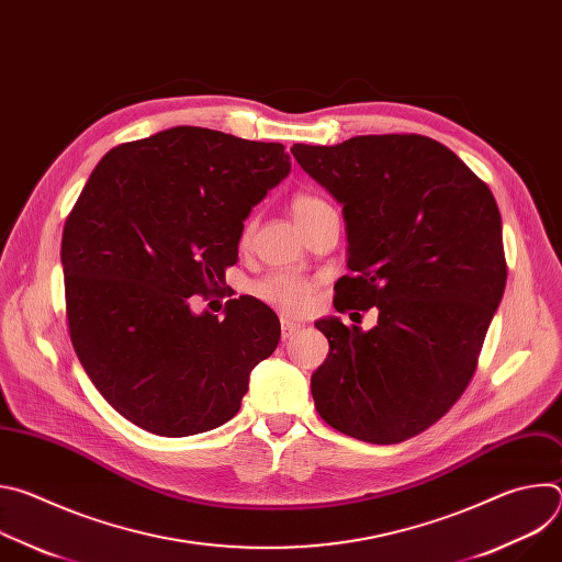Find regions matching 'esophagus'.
Here are the masks:
<instances>
[{
	"label": "esophagus",
	"mask_w": 562,
	"mask_h": 562,
	"mask_svg": "<svg viewBox=\"0 0 562 562\" xmlns=\"http://www.w3.org/2000/svg\"><path fill=\"white\" fill-rule=\"evenodd\" d=\"M300 331V325L293 323V319H282V340H291Z\"/></svg>",
	"instance_id": "34e87169"
}]
</instances>
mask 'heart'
Listing matches in <instances>:
<instances>
[{
    "instance_id": "b5f03b06",
    "label": "heart",
    "mask_w": 562,
    "mask_h": 562,
    "mask_svg": "<svg viewBox=\"0 0 562 562\" xmlns=\"http://www.w3.org/2000/svg\"><path fill=\"white\" fill-rule=\"evenodd\" d=\"M329 209H331V204L327 200H323L315 193H308V191H300L291 198V213L300 226L308 224L315 215L325 213ZM249 237H251V222H247V226L243 228V243H247ZM256 295L262 302L280 308L282 313L297 315V313L306 311V306L311 304L313 284H311V280H306L300 273L276 271L256 284Z\"/></svg>"
}]
</instances>
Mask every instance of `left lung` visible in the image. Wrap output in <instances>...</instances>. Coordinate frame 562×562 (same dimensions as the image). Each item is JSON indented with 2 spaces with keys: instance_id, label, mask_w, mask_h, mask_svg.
<instances>
[{
  "instance_id": "1",
  "label": "left lung",
  "mask_w": 562,
  "mask_h": 562,
  "mask_svg": "<svg viewBox=\"0 0 562 562\" xmlns=\"http://www.w3.org/2000/svg\"><path fill=\"white\" fill-rule=\"evenodd\" d=\"M291 153L342 204L351 276L336 284V308L378 306L369 331L338 317L315 323L329 340L311 375L315 409L364 442L414 438L464 393L505 293L494 193L453 150L416 133Z\"/></svg>"
}]
</instances>
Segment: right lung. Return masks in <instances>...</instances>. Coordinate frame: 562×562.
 I'll return each instance as SVG.
<instances>
[{
    "label": "right lung",
    "mask_w": 562,
    "mask_h": 562,
    "mask_svg": "<svg viewBox=\"0 0 562 562\" xmlns=\"http://www.w3.org/2000/svg\"><path fill=\"white\" fill-rule=\"evenodd\" d=\"M291 171L282 144L176 126L111 148L66 217L61 267L72 349L106 403L155 436L215 429L280 342L251 295L224 319L213 295L251 209Z\"/></svg>",
    "instance_id": "right-lung-1"
}]
</instances>
